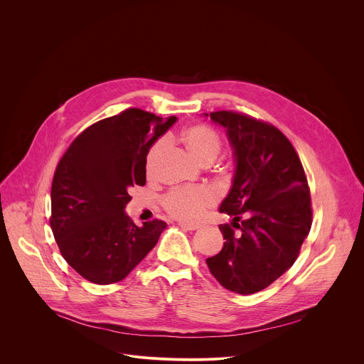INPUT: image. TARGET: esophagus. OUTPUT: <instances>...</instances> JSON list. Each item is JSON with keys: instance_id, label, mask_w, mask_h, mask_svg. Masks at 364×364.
<instances>
[{"instance_id": "obj_1", "label": "esophagus", "mask_w": 364, "mask_h": 364, "mask_svg": "<svg viewBox=\"0 0 364 364\" xmlns=\"http://www.w3.org/2000/svg\"><path fill=\"white\" fill-rule=\"evenodd\" d=\"M178 226L184 230H188V232H193V230H197L200 226L198 225H193V223H186V222H180Z\"/></svg>"}]
</instances>
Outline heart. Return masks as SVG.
<instances>
[{
	"label": "heart",
	"mask_w": 364,
	"mask_h": 364,
	"mask_svg": "<svg viewBox=\"0 0 364 364\" xmlns=\"http://www.w3.org/2000/svg\"><path fill=\"white\" fill-rule=\"evenodd\" d=\"M168 139L180 141L203 164H212L222 149L220 135L209 125L194 124L187 127L178 135H170ZM167 142L160 139L148 149L145 159V171L148 176H154L166 152ZM219 194L212 187H183L170 191L164 197L166 210L178 220L197 222L204 212L216 204Z\"/></svg>",
	"instance_id": "b5f03b06"
}]
</instances>
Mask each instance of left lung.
<instances>
[{
  "label": "left lung",
  "instance_id": "8db88e82",
  "mask_svg": "<svg viewBox=\"0 0 364 364\" xmlns=\"http://www.w3.org/2000/svg\"><path fill=\"white\" fill-rule=\"evenodd\" d=\"M210 118L226 128L236 170L219 209L233 222L219 226L223 249L205 264L222 287L249 295L296 261L313 223L309 187L295 148L277 127L233 111Z\"/></svg>",
  "mask_w": 364,
  "mask_h": 364
}]
</instances>
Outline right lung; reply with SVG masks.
Segmentation results:
<instances>
[{"instance_id":"right-lung-1","label":"right lung","mask_w":364,"mask_h":364,"mask_svg":"<svg viewBox=\"0 0 364 364\" xmlns=\"http://www.w3.org/2000/svg\"><path fill=\"white\" fill-rule=\"evenodd\" d=\"M176 121L129 108L87 127L63 154L51 183L50 226L85 279L119 282L157 245L167 223L136 226L124 210L131 188L145 186L148 149Z\"/></svg>"}]
</instances>
